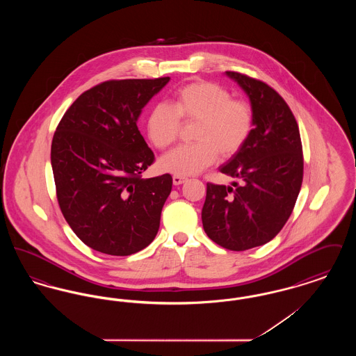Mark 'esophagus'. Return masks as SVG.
<instances>
[{
    "instance_id": "1",
    "label": "esophagus",
    "mask_w": 356,
    "mask_h": 356,
    "mask_svg": "<svg viewBox=\"0 0 356 356\" xmlns=\"http://www.w3.org/2000/svg\"><path fill=\"white\" fill-rule=\"evenodd\" d=\"M172 180H173V184H175V186H180V184H183V183H186V177H183V176H176V175L172 177Z\"/></svg>"
}]
</instances>
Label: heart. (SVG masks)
Here are the masks:
<instances>
[{"instance_id": "obj_1", "label": "heart", "mask_w": 356, "mask_h": 356, "mask_svg": "<svg viewBox=\"0 0 356 356\" xmlns=\"http://www.w3.org/2000/svg\"><path fill=\"white\" fill-rule=\"evenodd\" d=\"M181 121L193 124L195 143L164 154L159 165L176 176H192L212 165L219 154L234 157L252 135L254 109L243 99L212 81H193L173 95L172 105L156 104L147 120V134L159 149L170 147L180 135Z\"/></svg>"}]
</instances>
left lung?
Segmentation results:
<instances>
[{
	"label": "left lung",
	"instance_id": "obj_1",
	"mask_svg": "<svg viewBox=\"0 0 356 356\" xmlns=\"http://www.w3.org/2000/svg\"><path fill=\"white\" fill-rule=\"evenodd\" d=\"M225 74L251 102L254 132L219 168L241 184L232 183L234 188L208 183L202 220L216 244L245 251L268 243L287 222L303 181V149L298 122L275 89L237 72Z\"/></svg>",
	"mask_w": 356,
	"mask_h": 356
}]
</instances>
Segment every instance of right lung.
Listing matches in <instances>:
<instances>
[{
	"mask_svg": "<svg viewBox=\"0 0 356 356\" xmlns=\"http://www.w3.org/2000/svg\"><path fill=\"white\" fill-rule=\"evenodd\" d=\"M168 81L96 85L69 106L54 132L51 163L58 205L73 232L95 251L128 256L157 235L172 176L141 177L154 154L137 119Z\"/></svg>",
	"mask_w": 356,
	"mask_h": 356,
	"instance_id": "add662e5",
	"label": "right lung"
}]
</instances>
